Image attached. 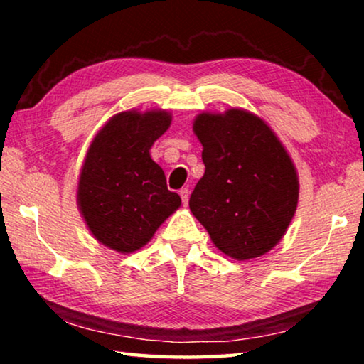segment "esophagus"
<instances>
[{
  "mask_svg": "<svg viewBox=\"0 0 364 364\" xmlns=\"http://www.w3.org/2000/svg\"><path fill=\"white\" fill-rule=\"evenodd\" d=\"M180 197H181L183 204L186 205V204H188V200H189V189H186V188L181 189V191H180Z\"/></svg>",
  "mask_w": 364,
  "mask_h": 364,
  "instance_id": "esophagus-1",
  "label": "esophagus"
}]
</instances>
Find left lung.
Instances as JSON below:
<instances>
[{
	"label": "left lung",
	"instance_id": "obj_1",
	"mask_svg": "<svg viewBox=\"0 0 364 364\" xmlns=\"http://www.w3.org/2000/svg\"><path fill=\"white\" fill-rule=\"evenodd\" d=\"M205 173L189 208L212 242L236 260L267 254L287 230L299 202V178L278 136L241 109L196 117Z\"/></svg>",
	"mask_w": 364,
	"mask_h": 364
}]
</instances>
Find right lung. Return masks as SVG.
I'll list each match as a JSON object with an SVG mask.
<instances>
[{"instance_id":"obj_1","label":"right lung","mask_w":364,"mask_h":364,"mask_svg":"<svg viewBox=\"0 0 364 364\" xmlns=\"http://www.w3.org/2000/svg\"><path fill=\"white\" fill-rule=\"evenodd\" d=\"M170 123L165 110L120 112L86 152L77 191L80 212L97 241L120 254L146 245L181 205L149 154Z\"/></svg>"}]
</instances>
